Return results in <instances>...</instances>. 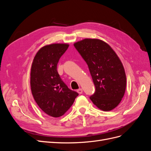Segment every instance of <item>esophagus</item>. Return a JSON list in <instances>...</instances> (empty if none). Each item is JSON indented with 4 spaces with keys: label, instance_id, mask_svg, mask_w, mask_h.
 I'll list each match as a JSON object with an SVG mask.
<instances>
[{
    "label": "esophagus",
    "instance_id": "34e87169",
    "mask_svg": "<svg viewBox=\"0 0 151 151\" xmlns=\"http://www.w3.org/2000/svg\"><path fill=\"white\" fill-rule=\"evenodd\" d=\"M77 92L79 94H81L83 93V89H81V88L79 89H77Z\"/></svg>",
    "mask_w": 151,
    "mask_h": 151
}]
</instances>
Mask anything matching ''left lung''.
Instances as JSON below:
<instances>
[{
  "mask_svg": "<svg viewBox=\"0 0 151 151\" xmlns=\"http://www.w3.org/2000/svg\"><path fill=\"white\" fill-rule=\"evenodd\" d=\"M74 45L88 64L95 86L91 100L104 111L112 110L121 102L126 89V74L120 59L99 39L85 38Z\"/></svg>",
  "mask_w": 151,
  "mask_h": 151,
  "instance_id": "left-lung-1",
  "label": "left lung"
}]
</instances>
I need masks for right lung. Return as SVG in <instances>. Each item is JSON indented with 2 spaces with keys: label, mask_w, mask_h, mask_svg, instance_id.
<instances>
[{
  "label": "right lung",
  "mask_w": 151,
  "mask_h": 151,
  "mask_svg": "<svg viewBox=\"0 0 151 151\" xmlns=\"http://www.w3.org/2000/svg\"><path fill=\"white\" fill-rule=\"evenodd\" d=\"M68 46L67 43L45 45L36 53L31 65L32 94L42 110L52 117L64 115L78 96L63 83L57 70L59 59Z\"/></svg>",
  "instance_id": "right-lung-1"
}]
</instances>
